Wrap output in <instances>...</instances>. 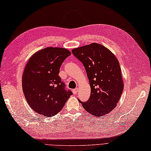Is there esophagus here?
Segmentation results:
<instances>
[{
  "mask_svg": "<svg viewBox=\"0 0 151 151\" xmlns=\"http://www.w3.org/2000/svg\"><path fill=\"white\" fill-rule=\"evenodd\" d=\"M78 88H76V89H73L72 90V92L73 94H76L78 93Z\"/></svg>",
  "mask_w": 151,
  "mask_h": 151,
  "instance_id": "esophagus-1",
  "label": "esophagus"
}]
</instances>
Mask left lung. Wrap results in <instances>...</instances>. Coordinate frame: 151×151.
<instances>
[{
	"mask_svg": "<svg viewBox=\"0 0 151 151\" xmlns=\"http://www.w3.org/2000/svg\"><path fill=\"white\" fill-rule=\"evenodd\" d=\"M72 52L84 65L91 88L89 99L79 101L91 115H107L116 107L124 90L118 60L107 48L96 43L73 49Z\"/></svg>",
	"mask_w": 151,
	"mask_h": 151,
	"instance_id": "left-lung-1",
	"label": "left lung"
}]
</instances>
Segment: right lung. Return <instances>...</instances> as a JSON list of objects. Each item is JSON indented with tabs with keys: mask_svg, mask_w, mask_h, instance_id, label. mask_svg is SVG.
<instances>
[{
	"mask_svg": "<svg viewBox=\"0 0 151 151\" xmlns=\"http://www.w3.org/2000/svg\"><path fill=\"white\" fill-rule=\"evenodd\" d=\"M71 52L47 47L29 59L22 76V89L28 104L36 113L52 116L60 112L72 92L59 76L61 65Z\"/></svg>",
	"mask_w": 151,
	"mask_h": 151,
	"instance_id": "add662e5",
	"label": "right lung"
}]
</instances>
